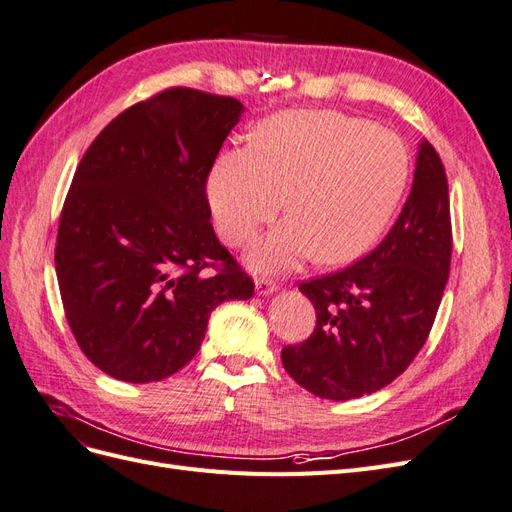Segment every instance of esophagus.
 Segmentation results:
<instances>
[{
  "instance_id": "1",
  "label": "esophagus",
  "mask_w": 512,
  "mask_h": 512,
  "mask_svg": "<svg viewBox=\"0 0 512 512\" xmlns=\"http://www.w3.org/2000/svg\"><path fill=\"white\" fill-rule=\"evenodd\" d=\"M280 290V286H277L273 280H256V292L262 294V297H267V294H273Z\"/></svg>"
}]
</instances>
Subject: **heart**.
Here are the masks:
<instances>
[{
    "label": "heart",
    "mask_w": 512,
    "mask_h": 512,
    "mask_svg": "<svg viewBox=\"0 0 512 512\" xmlns=\"http://www.w3.org/2000/svg\"><path fill=\"white\" fill-rule=\"evenodd\" d=\"M408 175L406 145L391 130L333 111H290L260 123L252 147L222 153L207 198L230 245L254 241L286 203L290 218L247 256L256 271L294 269L312 256L342 265L382 237Z\"/></svg>",
    "instance_id": "heart-1"
}]
</instances>
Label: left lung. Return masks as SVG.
I'll list each match as a JSON object with an SVG mask.
<instances>
[{"instance_id":"obj_1","label":"left lung","mask_w":512,"mask_h":512,"mask_svg":"<svg viewBox=\"0 0 512 512\" xmlns=\"http://www.w3.org/2000/svg\"><path fill=\"white\" fill-rule=\"evenodd\" d=\"M451 250L446 173L421 141L410 196L384 241L344 271L299 286L316 327L282 350L290 378L322 399L346 401L404 374L438 314Z\"/></svg>"}]
</instances>
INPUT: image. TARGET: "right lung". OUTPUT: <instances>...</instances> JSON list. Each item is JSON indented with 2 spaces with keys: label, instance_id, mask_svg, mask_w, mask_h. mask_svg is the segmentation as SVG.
<instances>
[{
  "label": "right lung",
  "instance_id": "add662e5",
  "mask_svg": "<svg viewBox=\"0 0 512 512\" xmlns=\"http://www.w3.org/2000/svg\"><path fill=\"white\" fill-rule=\"evenodd\" d=\"M243 111L235 98L166 89L117 115L76 168L55 271L76 342L104 374L173 376L203 344L213 309L254 294L215 237L205 194Z\"/></svg>",
  "mask_w": 512,
  "mask_h": 512
}]
</instances>
